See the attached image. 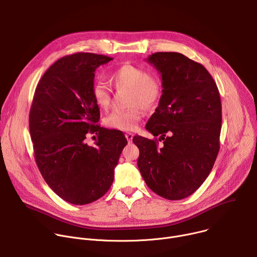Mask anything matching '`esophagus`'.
I'll return each instance as SVG.
<instances>
[{
  "label": "esophagus",
  "mask_w": 257,
  "mask_h": 257,
  "mask_svg": "<svg viewBox=\"0 0 257 257\" xmlns=\"http://www.w3.org/2000/svg\"><path fill=\"white\" fill-rule=\"evenodd\" d=\"M125 136H126V139H127V141L130 143V142H132V139H133V133H131V132H127L126 134H125Z\"/></svg>",
  "instance_id": "1"
}]
</instances>
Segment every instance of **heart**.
Returning <instances> with one entry per match:
<instances>
[{
	"label": "heart",
	"mask_w": 257,
	"mask_h": 257,
	"mask_svg": "<svg viewBox=\"0 0 257 257\" xmlns=\"http://www.w3.org/2000/svg\"><path fill=\"white\" fill-rule=\"evenodd\" d=\"M111 82L117 90H128V105L123 112H114L104 123L108 128L130 131L141 118V108L151 111L155 108L163 93L161 79L142 67L125 64L111 75ZM91 96L96 105L105 111L111 105V89L101 81H95L91 86Z\"/></svg>",
	"instance_id": "1"
}]
</instances>
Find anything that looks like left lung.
<instances>
[{"mask_svg":"<svg viewBox=\"0 0 257 257\" xmlns=\"http://www.w3.org/2000/svg\"><path fill=\"white\" fill-rule=\"evenodd\" d=\"M161 74L163 94L145 128L161 136H134L138 169L158 195L180 200L194 193L209 175L219 150L222 103L208 71L180 53H155L146 59Z\"/></svg>","mask_w":257,"mask_h":257,"instance_id":"left-lung-1","label":"left lung"}]
</instances>
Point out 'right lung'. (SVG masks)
Listing matches in <instances>:
<instances>
[{
    "mask_svg": "<svg viewBox=\"0 0 257 257\" xmlns=\"http://www.w3.org/2000/svg\"><path fill=\"white\" fill-rule=\"evenodd\" d=\"M113 58L77 53L59 59L36 86L29 113L34 158L47 184L76 205L93 202L112 186L127 139L97 125L99 108L91 96L94 71ZM99 136L94 146L86 134Z\"/></svg>",
    "mask_w": 257,
    "mask_h": 257,
    "instance_id": "right-lung-1",
    "label": "right lung"
}]
</instances>
